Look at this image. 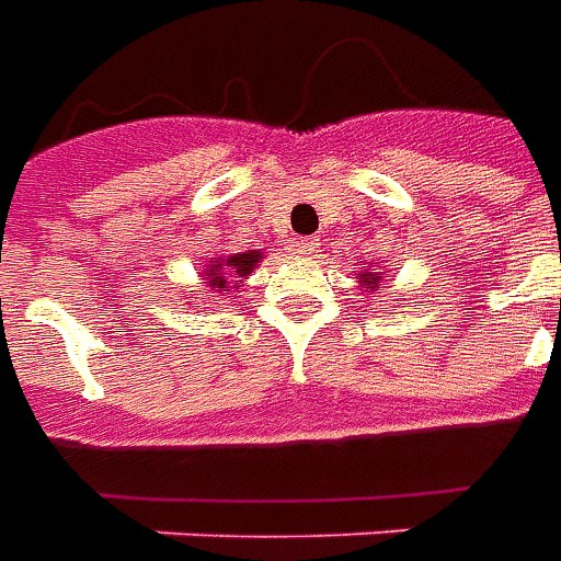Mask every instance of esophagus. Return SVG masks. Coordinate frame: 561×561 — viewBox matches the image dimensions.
<instances>
[{"label": "esophagus", "instance_id": "34e87169", "mask_svg": "<svg viewBox=\"0 0 561 561\" xmlns=\"http://www.w3.org/2000/svg\"><path fill=\"white\" fill-rule=\"evenodd\" d=\"M291 252L300 257L312 255V252H316V240H312V237H294Z\"/></svg>", "mask_w": 561, "mask_h": 561}]
</instances>
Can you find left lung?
<instances>
[{
    "mask_svg": "<svg viewBox=\"0 0 561 561\" xmlns=\"http://www.w3.org/2000/svg\"><path fill=\"white\" fill-rule=\"evenodd\" d=\"M360 285H364V288H369V291H378V282H381V273H373V270H364V273H360Z\"/></svg>",
    "mask_w": 561,
    "mask_h": 561,
    "instance_id": "obj_1",
    "label": "left lung"
}]
</instances>
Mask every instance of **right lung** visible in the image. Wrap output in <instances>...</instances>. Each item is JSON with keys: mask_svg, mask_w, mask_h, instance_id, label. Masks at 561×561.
Returning a JSON list of instances; mask_svg holds the SVG:
<instances>
[{"mask_svg": "<svg viewBox=\"0 0 561 561\" xmlns=\"http://www.w3.org/2000/svg\"><path fill=\"white\" fill-rule=\"evenodd\" d=\"M261 257H264V252H257V249L213 257L207 267H204V285H207V291L225 294L231 285L240 288V282L249 279V273L261 264Z\"/></svg>", "mask_w": 561, "mask_h": 561, "instance_id": "obj_1", "label": "right lung"}]
</instances>
